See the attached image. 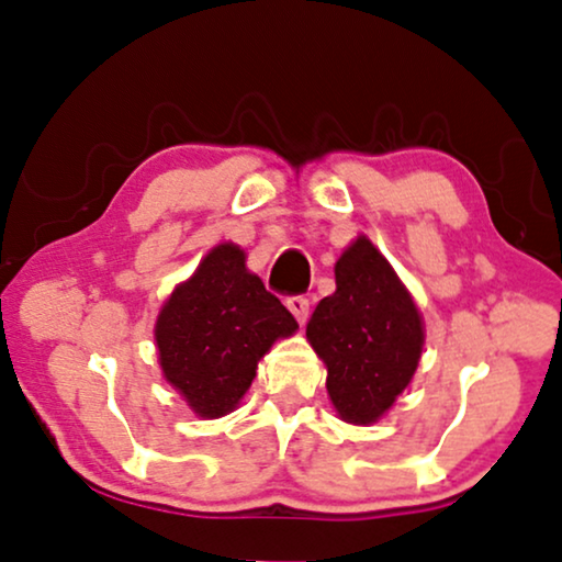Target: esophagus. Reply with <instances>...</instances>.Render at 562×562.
I'll return each instance as SVG.
<instances>
[{
	"mask_svg": "<svg viewBox=\"0 0 562 562\" xmlns=\"http://www.w3.org/2000/svg\"><path fill=\"white\" fill-rule=\"evenodd\" d=\"M286 306L291 310V314H294V317L304 325L306 317H310V299H306V296H289Z\"/></svg>",
	"mask_w": 562,
	"mask_h": 562,
	"instance_id": "esophagus-1",
	"label": "esophagus"
}]
</instances>
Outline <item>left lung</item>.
Returning <instances> with one entry per match:
<instances>
[{
    "label": "left lung",
    "instance_id": "1",
    "mask_svg": "<svg viewBox=\"0 0 562 562\" xmlns=\"http://www.w3.org/2000/svg\"><path fill=\"white\" fill-rule=\"evenodd\" d=\"M335 286L312 312L306 337L325 360L337 414L352 425H371L417 371L425 345L422 317L368 237H358L337 260Z\"/></svg>",
    "mask_w": 562,
    "mask_h": 562
}]
</instances>
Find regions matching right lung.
Masks as SVG:
<instances>
[{
	"mask_svg": "<svg viewBox=\"0 0 562 562\" xmlns=\"http://www.w3.org/2000/svg\"><path fill=\"white\" fill-rule=\"evenodd\" d=\"M296 329L294 314L245 268V252L225 243L160 310V368L199 417L214 419L235 409L256 379L258 360Z\"/></svg>",
	"mask_w": 562,
	"mask_h": 562,
	"instance_id": "add662e5",
	"label": "right lung"
}]
</instances>
